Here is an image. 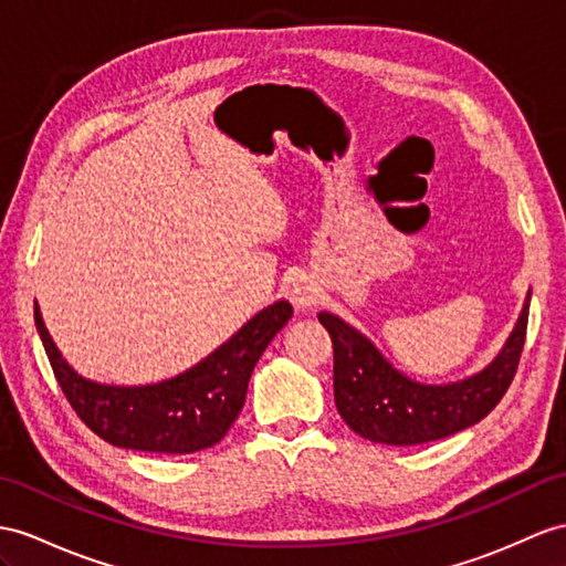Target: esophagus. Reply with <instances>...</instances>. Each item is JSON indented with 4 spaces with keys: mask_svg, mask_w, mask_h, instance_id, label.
Segmentation results:
<instances>
[{
    "mask_svg": "<svg viewBox=\"0 0 566 566\" xmlns=\"http://www.w3.org/2000/svg\"><path fill=\"white\" fill-rule=\"evenodd\" d=\"M319 293H322L319 283H316L312 275H307V273H297L285 283V295H287V300L293 302L295 310H300V312H305L312 305H316Z\"/></svg>",
    "mask_w": 566,
    "mask_h": 566,
    "instance_id": "34e87169",
    "label": "esophagus"
}]
</instances>
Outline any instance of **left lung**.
Masks as SVG:
<instances>
[{"instance_id": "obj_1", "label": "left lung", "mask_w": 566, "mask_h": 566, "mask_svg": "<svg viewBox=\"0 0 566 566\" xmlns=\"http://www.w3.org/2000/svg\"><path fill=\"white\" fill-rule=\"evenodd\" d=\"M528 305L531 291L512 334L485 367L444 384L408 377L360 328L338 314L319 312L334 343V398L340 418L355 434L391 447L427 444L480 422L514 379L526 340Z\"/></svg>"}]
</instances>
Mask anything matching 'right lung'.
Here are the masks:
<instances>
[{"label": "right lung", "mask_w": 566, "mask_h": 566, "mask_svg": "<svg viewBox=\"0 0 566 566\" xmlns=\"http://www.w3.org/2000/svg\"><path fill=\"white\" fill-rule=\"evenodd\" d=\"M291 316V302H273L195 367L163 381L124 387L78 375L52 340L35 302L40 340L76 416L107 444L175 457L209 449L228 434L261 353Z\"/></svg>", "instance_id": "obj_1"}]
</instances>
